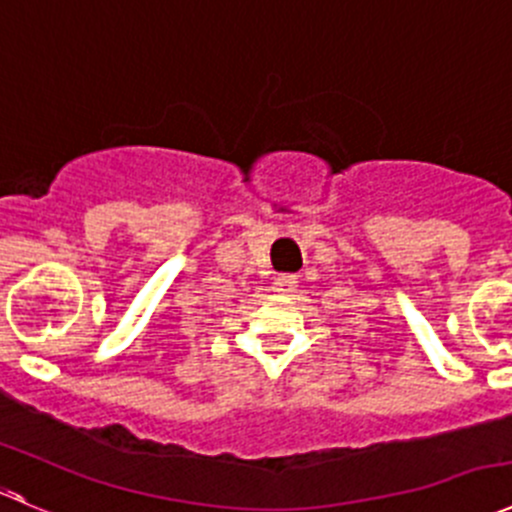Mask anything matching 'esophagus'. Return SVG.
<instances>
[{"label":"esophagus","instance_id":"obj_1","mask_svg":"<svg viewBox=\"0 0 512 512\" xmlns=\"http://www.w3.org/2000/svg\"><path fill=\"white\" fill-rule=\"evenodd\" d=\"M296 288H298V281L296 276H291V273H281V276L273 281V291H276L278 296H291Z\"/></svg>","mask_w":512,"mask_h":512}]
</instances>
